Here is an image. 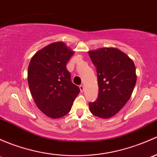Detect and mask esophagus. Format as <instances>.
I'll use <instances>...</instances> for the list:
<instances>
[{
	"mask_svg": "<svg viewBox=\"0 0 157 157\" xmlns=\"http://www.w3.org/2000/svg\"><path fill=\"white\" fill-rule=\"evenodd\" d=\"M80 92H83L84 91V86L82 85V84L80 86Z\"/></svg>",
	"mask_w": 157,
	"mask_h": 157,
	"instance_id": "34e87169",
	"label": "esophagus"
}]
</instances>
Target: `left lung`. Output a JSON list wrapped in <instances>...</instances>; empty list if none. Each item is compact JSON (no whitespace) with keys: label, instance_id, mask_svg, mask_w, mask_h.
I'll use <instances>...</instances> for the list:
<instances>
[{"label":"left lung","instance_id":"1","mask_svg":"<svg viewBox=\"0 0 157 157\" xmlns=\"http://www.w3.org/2000/svg\"><path fill=\"white\" fill-rule=\"evenodd\" d=\"M97 71L98 96L89 103L91 113L100 118L114 116L131 97L137 80L135 66L126 54L113 47L89 51Z\"/></svg>","mask_w":157,"mask_h":157}]
</instances>
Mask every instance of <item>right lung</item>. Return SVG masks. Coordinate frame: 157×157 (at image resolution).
Here are the masks:
<instances>
[{
	"label": "right lung",
	"instance_id": "1",
	"mask_svg": "<svg viewBox=\"0 0 157 157\" xmlns=\"http://www.w3.org/2000/svg\"><path fill=\"white\" fill-rule=\"evenodd\" d=\"M74 53L65 43H52L36 52L29 63L31 94L37 108L50 118H61L68 113L80 93L66 67Z\"/></svg>",
	"mask_w": 157,
	"mask_h": 157
}]
</instances>
